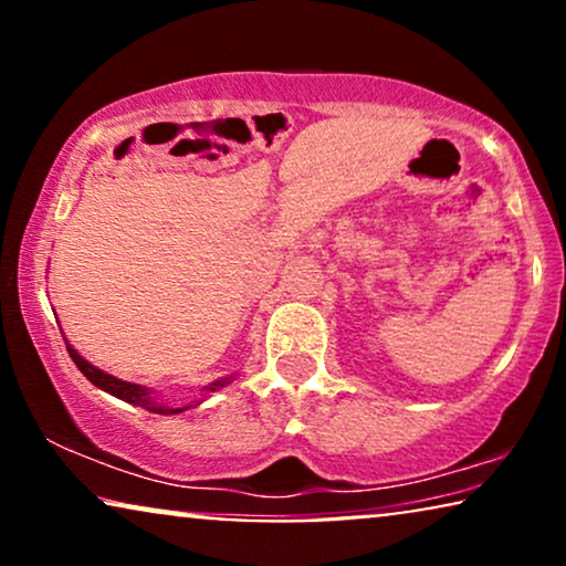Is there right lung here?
Instances as JSON below:
<instances>
[{"label": "right lung", "instance_id": "right-lung-1", "mask_svg": "<svg viewBox=\"0 0 566 566\" xmlns=\"http://www.w3.org/2000/svg\"><path fill=\"white\" fill-rule=\"evenodd\" d=\"M66 350H69V355H72V360L76 363V368H80L82 374L87 376V381L95 384L97 389H103V391H107V394H113V397H118V399H123V401H128V405H134V407L149 409V412H154V415H180V412H185V409L198 407L200 401H203L206 397H211L213 391H219V389H223V386H227V384L234 381V376L219 378V381L208 384V386H203V389H200V399H198V401H190V405H182V407H172V405H167L165 399H157V397H154V391L149 389V386L123 381V378H115V376H111V374H105V370L95 368V366H92L90 360H84L82 355L76 353L74 347L69 345V343H66Z\"/></svg>", "mask_w": 566, "mask_h": 566}]
</instances>
